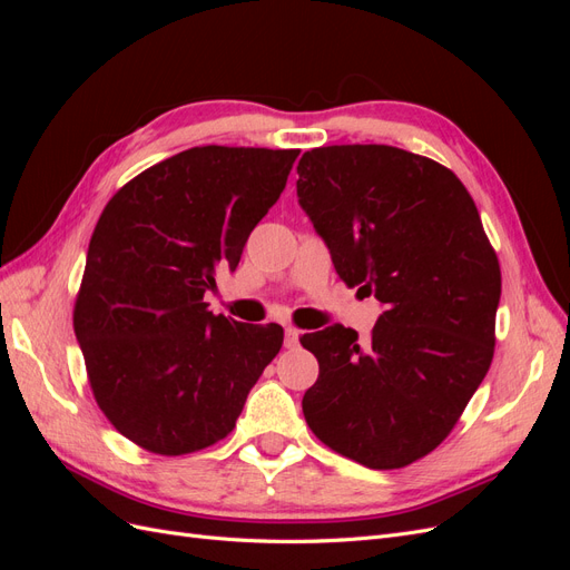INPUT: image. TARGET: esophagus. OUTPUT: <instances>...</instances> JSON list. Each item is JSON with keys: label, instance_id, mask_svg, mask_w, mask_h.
Here are the masks:
<instances>
[{"label": "esophagus", "instance_id": "esophagus-1", "mask_svg": "<svg viewBox=\"0 0 570 570\" xmlns=\"http://www.w3.org/2000/svg\"><path fill=\"white\" fill-rule=\"evenodd\" d=\"M299 331H297V327H292V325H287L285 327V347L287 350H295L297 347V344H299Z\"/></svg>", "mask_w": 570, "mask_h": 570}]
</instances>
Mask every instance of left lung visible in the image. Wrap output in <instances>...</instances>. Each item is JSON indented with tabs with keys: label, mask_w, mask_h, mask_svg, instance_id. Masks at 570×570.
Returning a JSON list of instances; mask_svg holds the SVG:
<instances>
[{
	"label": "left lung",
	"mask_w": 570,
	"mask_h": 570,
	"mask_svg": "<svg viewBox=\"0 0 570 570\" xmlns=\"http://www.w3.org/2000/svg\"><path fill=\"white\" fill-rule=\"evenodd\" d=\"M297 174L337 275L385 306L364 344L337 323L302 337L318 358L304 419L337 454L402 469L450 435L492 364L497 254L469 189L433 159L333 145L304 151Z\"/></svg>",
	"instance_id": "obj_1"
}]
</instances>
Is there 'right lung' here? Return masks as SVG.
<instances>
[{"label":"right lung","instance_id":"add662e5","mask_svg":"<svg viewBox=\"0 0 570 570\" xmlns=\"http://www.w3.org/2000/svg\"><path fill=\"white\" fill-rule=\"evenodd\" d=\"M299 149L193 147L132 178L92 233L73 327L95 400L120 435L180 456L226 438L283 327L214 316Z\"/></svg>","mask_w":570,"mask_h":570}]
</instances>
